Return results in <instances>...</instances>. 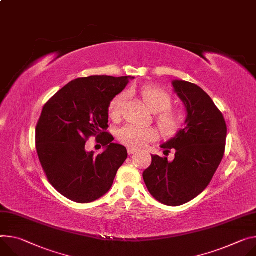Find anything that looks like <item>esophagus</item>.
I'll use <instances>...</instances> for the list:
<instances>
[{
	"instance_id": "34e87169",
	"label": "esophagus",
	"mask_w": 256,
	"mask_h": 256,
	"mask_svg": "<svg viewBox=\"0 0 256 256\" xmlns=\"http://www.w3.org/2000/svg\"><path fill=\"white\" fill-rule=\"evenodd\" d=\"M136 151L134 149H132V148H130V147L128 148V153L130 155H132V154H134V153H136Z\"/></svg>"
}]
</instances>
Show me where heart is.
Masks as SVG:
<instances>
[{
    "instance_id": "heart-1",
    "label": "heart",
    "mask_w": 256,
    "mask_h": 256,
    "mask_svg": "<svg viewBox=\"0 0 256 256\" xmlns=\"http://www.w3.org/2000/svg\"><path fill=\"white\" fill-rule=\"evenodd\" d=\"M141 96L150 111L157 113L156 122L164 136H172L182 128L184 122V115L182 111L170 109L172 99L168 92L156 86H147L142 90ZM126 99V92H120L111 100L108 107V114L112 120H118L120 118ZM118 138L126 146L138 149L150 142L156 141L158 134L153 128L126 126L118 130Z\"/></svg>"
}]
</instances>
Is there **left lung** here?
Instances as JSON below:
<instances>
[{
  "mask_svg": "<svg viewBox=\"0 0 256 256\" xmlns=\"http://www.w3.org/2000/svg\"><path fill=\"white\" fill-rule=\"evenodd\" d=\"M174 90L184 105V128L161 144L164 154L176 150L174 159L152 155L143 178L160 203L178 206L202 193L210 182L224 153L226 124L212 98L197 84L174 80Z\"/></svg>",
  "mask_w": 256,
  "mask_h": 256,
  "instance_id": "8db88e82",
  "label": "left lung"
}]
</instances>
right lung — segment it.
Returning <instances> with one entry per match:
<instances>
[{
  "mask_svg": "<svg viewBox=\"0 0 256 256\" xmlns=\"http://www.w3.org/2000/svg\"><path fill=\"white\" fill-rule=\"evenodd\" d=\"M132 76H92L72 80L46 103L36 130V152L53 187L78 203H90L112 187L128 157L126 148L112 143L106 132L108 107ZM96 135L106 148L94 155L85 142Z\"/></svg>",
  "mask_w": 256,
  "mask_h": 256,
  "instance_id": "right-lung-1",
  "label": "right lung"
}]
</instances>
